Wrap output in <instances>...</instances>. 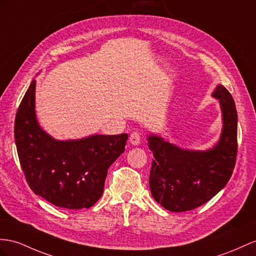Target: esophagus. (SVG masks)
Instances as JSON below:
<instances>
[{
	"mask_svg": "<svg viewBox=\"0 0 256 256\" xmlns=\"http://www.w3.org/2000/svg\"><path fill=\"white\" fill-rule=\"evenodd\" d=\"M130 142L134 146L140 145V134L138 132H133L132 134L130 135Z\"/></svg>",
	"mask_w": 256,
	"mask_h": 256,
	"instance_id": "1",
	"label": "esophagus"
}]
</instances>
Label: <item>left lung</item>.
<instances>
[{"label": "left lung", "mask_w": 256, "mask_h": 256, "mask_svg": "<svg viewBox=\"0 0 256 256\" xmlns=\"http://www.w3.org/2000/svg\"><path fill=\"white\" fill-rule=\"evenodd\" d=\"M218 98L222 114L218 142L206 152L182 149L162 137L148 136L154 159L149 187L154 200L171 212H186L211 200L226 186L237 158L238 116L232 94L218 84Z\"/></svg>", "instance_id": "obj_1"}]
</instances>
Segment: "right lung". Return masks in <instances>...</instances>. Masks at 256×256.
Masks as SVG:
<instances>
[{"mask_svg":"<svg viewBox=\"0 0 256 256\" xmlns=\"http://www.w3.org/2000/svg\"><path fill=\"white\" fill-rule=\"evenodd\" d=\"M36 80L19 104L15 142L26 180L36 194L56 206L90 208L104 192L108 168L126 149L128 134L57 140L38 126Z\"/></svg>","mask_w":256,"mask_h":256,"instance_id":"1","label":"right lung"}]
</instances>
